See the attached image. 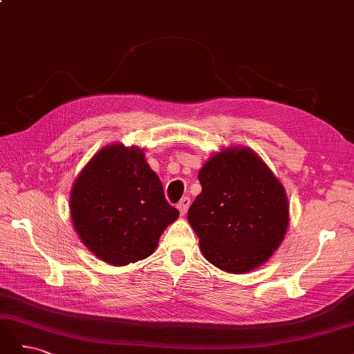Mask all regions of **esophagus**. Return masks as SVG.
Here are the masks:
<instances>
[{
    "mask_svg": "<svg viewBox=\"0 0 354 354\" xmlns=\"http://www.w3.org/2000/svg\"><path fill=\"white\" fill-rule=\"evenodd\" d=\"M189 207H190V198H187V196L181 198V201L177 203V208H178L181 216H185V214H186L187 209H189Z\"/></svg>",
    "mask_w": 354,
    "mask_h": 354,
    "instance_id": "34e87169",
    "label": "esophagus"
}]
</instances>
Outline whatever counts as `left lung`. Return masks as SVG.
Listing matches in <instances>:
<instances>
[{"mask_svg":"<svg viewBox=\"0 0 354 354\" xmlns=\"http://www.w3.org/2000/svg\"><path fill=\"white\" fill-rule=\"evenodd\" d=\"M202 192L187 211L202 255L220 270L248 273L269 261L289 224L281 180L246 146L223 147L198 173Z\"/></svg>","mask_w":354,"mask_h":354,"instance_id":"1","label":"left lung"}]
</instances>
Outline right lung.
<instances>
[{"mask_svg":"<svg viewBox=\"0 0 354 354\" xmlns=\"http://www.w3.org/2000/svg\"><path fill=\"white\" fill-rule=\"evenodd\" d=\"M69 209L87 250L116 267L152 255L160 234L180 216L165 201L143 149L122 143L102 147L81 169Z\"/></svg>","mask_w":354,"mask_h":354,"instance_id":"obj_1","label":"right lung"}]
</instances>
